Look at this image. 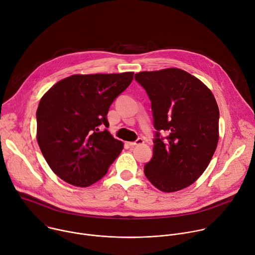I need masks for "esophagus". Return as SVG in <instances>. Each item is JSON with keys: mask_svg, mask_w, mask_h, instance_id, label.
<instances>
[{"mask_svg": "<svg viewBox=\"0 0 255 255\" xmlns=\"http://www.w3.org/2000/svg\"><path fill=\"white\" fill-rule=\"evenodd\" d=\"M143 143H144V140L142 138H138L136 141L130 142L129 145H130V146H136V145H140V144H143Z\"/></svg>", "mask_w": 255, "mask_h": 255, "instance_id": "34e87169", "label": "esophagus"}]
</instances>
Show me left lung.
I'll return each instance as SVG.
<instances>
[{"mask_svg":"<svg viewBox=\"0 0 255 255\" xmlns=\"http://www.w3.org/2000/svg\"><path fill=\"white\" fill-rule=\"evenodd\" d=\"M135 80L146 91L157 131L153 157L144 173L159 191L188 188L209 165L219 140V108L211 90L180 68L140 71Z\"/></svg>","mask_w":255,"mask_h":255,"instance_id":"8db88e82","label":"left lung"}]
</instances>
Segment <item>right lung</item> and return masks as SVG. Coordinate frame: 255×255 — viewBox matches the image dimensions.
Masks as SVG:
<instances>
[{
	"instance_id": "add662e5",
	"label": "right lung",
	"mask_w": 255,
	"mask_h": 255,
	"mask_svg": "<svg viewBox=\"0 0 255 255\" xmlns=\"http://www.w3.org/2000/svg\"><path fill=\"white\" fill-rule=\"evenodd\" d=\"M133 75H72L41 98L36 138L49 167L65 183L92 186L121 153L124 143L100 127H109V108L131 84Z\"/></svg>"
}]
</instances>
